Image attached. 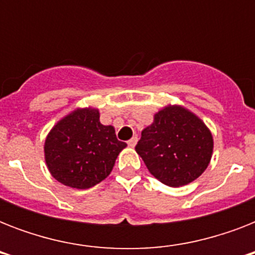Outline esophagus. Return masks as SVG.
Wrapping results in <instances>:
<instances>
[{
	"label": "esophagus",
	"instance_id": "esophagus-1",
	"mask_svg": "<svg viewBox=\"0 0 255 255\" xmlns=\"http://www.w3.org/2000/svg\"><path fill=\"white\" fill-rule=\"evenodd\" d=\"M136 143H137V136H133L132 139H129V140H128V141H127V144H128V145H129V147H131V148L135 147Z\"/></svg>",
	"mask_w": 255,
	"mask_h": 255
}]
</instances>
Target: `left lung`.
<instances>
[{"label":"left lung","instance_id":"obj_1","mask_svg":"<svg viewBox=\"0 0 255 255\" xmlns=\"http://www.w3.org/2000/svg\"><path fill=\"white\" fill-rule=\"evenodd\" d=\"M148 170L169 186L194 181L208 168L213 137L201 119L180 106H169L144 128L135 147Z\"/></svg>","mask_w":255,"mask_h":255}]
</instances>
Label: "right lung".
Instances as JSON below:
<instances>
[{"label": "right lung", "instance_id": "obj_1", "mask_svg": "<svg viewBox=\"0 0 255 255\" xmlns=\"http://www.w3.org/2000/svg\"><path fill=\"white\" fill-rule=\"evenodd\" d=\"M127 144L118 140L112 126H103L99 111L75 110L58 122L45 141V159L55 180L71 188L87 189L111 173Z\"/></svg>", "mask_w": 255, "mask_h": 255}]
</instances>
